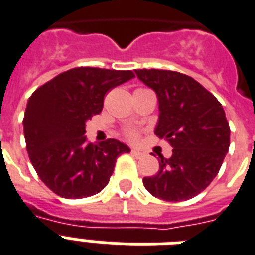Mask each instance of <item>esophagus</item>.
I'll list each match as a JSON object with an SVG mask.
<instances>
[{
	"label": "esophagus",
	"instance_id": "34e87169",
	"mask_svg": "<svg viewBox=\"0 0 255 255\" xmlns=\"http://www.w3.org/2000/svg\"><path fill=\"white\" fill-rule=\"evenodd\" d=\"M131 154H133V156L134 157H142L143 156V153L142 152H139L138 149H131Z\"/></svg>",
	"mask_w": 255,
	"mask_h": 255
}]
</instances>
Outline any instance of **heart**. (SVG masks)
<instances>
[{"mask_svg": "<svg viewBox=\"0 0 255 255\" xmlns=\"http://www.w3.org/2000/svg\"><path fill=\"white\" fill-rule=\"evenodd\" d=\"M130 137H131V138H133V137H134V135H133V134H130Z\"/></svg>", "mask_w": 255, "mask_h": 255, "instance_id": "b5f03b06", "label": "heart"}]
</instances>
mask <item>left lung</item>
<instances>
[{
	"label": "left lung",
	"mask_w": 255,
	"mask_h": 255,
	"mask_svg": "<svg viewBox=\"0 0 255 255\" xmlns=\"http://www.w3.org/2000/svg\"><path fill=\"white\" fill-rule=\"evenodd\" d=\"M156 93L154 134L171 143V158L160 156V169L143 177L154 198L181 202L196 196L215 179L230 146V126L219 101L191 76L168 70H135Z\"/></svg>",
	"instance_id": "1"
}]
</instances>
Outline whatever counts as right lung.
<instances>
[{"instance_id": "obj_1", "label": "right lung", "mask_w": 255, "mask_h": 255, "mask_svg": "<svg viewBox=\"0 0 255 255\" xmlns=\"http://www.w3.org/2000/svg\"><path fill=\"white\" fill-rule=\"evenodd\" d=\"M131 71L78 67L55 76L28 99L24 116L26 150L44 184L66 199L101 192L128 145L109 138L86 141V121L102 112L109 90L133 79Z\"/></svg>"}]
</instances>
